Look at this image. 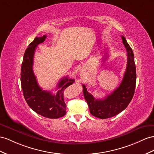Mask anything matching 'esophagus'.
<instances>
[{
  "label": "esophagus",
  "mask_w": 154,
  "mask_h": 154,
  "mask_svg": "<svg viewBox=\"0 0 154 154\" xmlns=\"http://www.w3.org/2000/svg\"><path fill=\"white\" fill-rule=\"evenodd\" d=\"M81 75H82V74H83V73H82H82H81Z\"/></svg>",
  "instance_id": "1"
}]
</instances>
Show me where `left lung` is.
Returning a JSON list of instances; mask_svg holds the SVG:
<instances>
[{
	"instance_id": "1",
	"label": "left lung",
	"mask_w": 154,
	"mask_h": 154,
	"mask_svg": "<svg viewBox=\"0 0 154 154\" xmlns=\"http://www.w3.org/2000/svg\"><path fill=\"white\" fill-rule=\"evenodd\" d=\"M122 39L127 51L128 63L120 85L103 100H96L92 94L88 92L85 85H82L83 94L89 107L90 112L101 119L112 117L123 111L131 101L135 93L136 67L134 54L125 37L122 36Z\"/></svg>"
}]
</instances>
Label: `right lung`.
I'll return each instance as SVG.
<instances>
[{
  "label": "right lung",
  "mask_w": 154,
  "mask_h": 154,
  "mask_svg": "<svg viewBox=\"0 0 154 154\" xmlns=\"http://www.w3.org/2000/svg\"><path fill=\"white\" fill-rule=\"evenodd\" d=\"M47 36L35 38L25 51L21 69V82L23 96L27 104L38 115L48 118H58L66 114V105L64 100V90L74 83V79L65 77L57 85L58 91L53 95L43 90L38 85L33 72V60L36 47L45 40Z\"/></svg>",
  "instance_id": "right-lung-1"
}]
</instances>
